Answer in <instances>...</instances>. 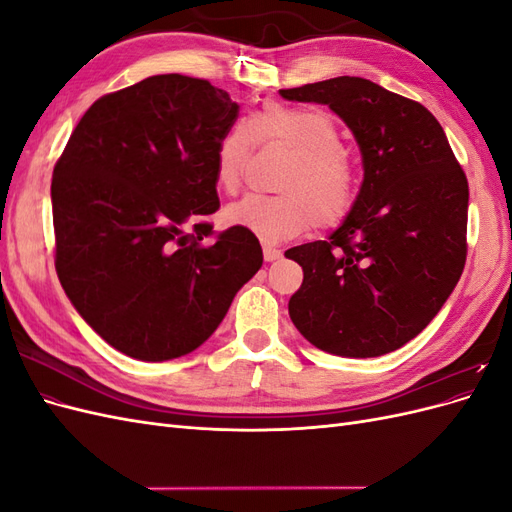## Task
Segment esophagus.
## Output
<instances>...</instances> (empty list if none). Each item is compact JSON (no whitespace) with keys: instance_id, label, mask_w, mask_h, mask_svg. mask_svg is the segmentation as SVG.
Wrapping results in <instances>:
<instances>
[{"instance_id":"esophagus-1","label":"esophagus","mask_w":512,"mask_h":512,"mask_svg":"<svg viewBox=\"0 0 512 512\" xmlns=\"http://www.w3.org/2000/svg\"><path fill=\"white\" fill-rule=\"evenodd\" d=\"M262 252H265V260L267 262H273V260H277V258L282 256V252L277 250V247H271V245H265V250H262Z\"/></svg>"}]
</instances>
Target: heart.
I'll list each match as a JSON object with an SVG mask.
<instances>
[{"mask_svg": "<svg viewBox=\"0 0 512 512\" xmlns=\"http://www.w3.org/2000/svg\"><path fill=\"white\" fill-rule=\"evenodd\" d=\"M284 145L294 153L280 183V196L245 194L224 209L230 226L254 232L265 243L297 237L312 226L342 224L359 196V175L337 121L322 108L267 104L250 121H237L215 145V181L224 192H235L254 147Z\"/></svg>", "mask_w": 512, "mask_h": 512, "instance_id": "b5f03b06", "label": "heart"}]
</instances>
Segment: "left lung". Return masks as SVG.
I'll return each instance as SVG.
<instances>
[{
	"label": "left lung",
	"instance_id": "8db88e82",
	"mask_svg": "<svg viewBox=\"0 0 512 512\" xmlns=\"http://www.w3.org/2000/svg\"><path fill=\"white\" fill-rule=\"evenodd\" d=\"M327 104L363 158L354 209L327 241L290 247L303 284L288 301L316 348L369 359L408 344L433 320L466 265L468 179L423 104L359 76L280 89Z\"/></svg>",
	"mask_w": 512,
	"mask_h": 512
}]
</instances>
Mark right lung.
Returning a JSON list of instances; mask_svg holds the SVG:
<instances>
[{"label": "right lung", "mask_w": 512, "mask_h": 512, "mask_svg": "<svg viewBox=\"0 0 512 512\" xmlns=\"http://www.w3.org/2000/svg\"><path fill=\"white\" fill-rule=\"evenodd\" d=\"M224 89L158 74L102 96L53 170L55 269L76 312L138 361L190 354L262 267L254 232L213 243L215 145L237 121Z\"/></svg>", "instance_id": "1"}]
</instances>
